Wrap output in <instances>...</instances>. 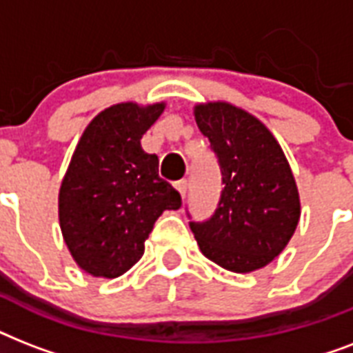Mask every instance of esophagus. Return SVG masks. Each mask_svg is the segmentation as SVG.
Instances as JSON below:
<instances>
[{"label":"esophagus","instance_id":"esophagus-1","mask_svg":"<svg viewBox=\"0 0 353 353\" xmlns=\"http://www.w3.org/2000/svg\"><path fill=\"white\" fill-rule=\"evenodd\" d=\"M176 188H177V192L181 194V198H185V194H187V188H188L187 179H181V181H177Z\"/></svg>","mask_w":353,"mask_h":353}]
</instances>
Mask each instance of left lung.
<instances>
[{
    "instance_id": "1",
    "label": "left lung",
    "mask_w": 353,
    "mask_h": 353,
    "mask_svg": "<svg viewBox=\"0 0 353 353\" xmlns=\"http://www.w3.org/2000/svg\"><path fill=\"white\" fill-rule=\"evenodd\" d=\"M221 170L220 203L207 221H190L205 256L251 273L284 251L301 218L295 177L265 124L229 102L194 108Z\"/></svg>"
}]
</instances>
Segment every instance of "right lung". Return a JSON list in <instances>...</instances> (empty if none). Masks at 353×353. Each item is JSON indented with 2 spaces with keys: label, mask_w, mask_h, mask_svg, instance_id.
Here are the masks:
<instances>
[{
  "label": "right lung",
  "mask_w": 353,
  "mask_h": 353,
  "mask_svg": "<svg viewBox=\"0 0 353 353\" xmlns=\"http://www.w3.org/2000/svg\"><path fill=\"white\" fill-rule=\"evenodd\" d=\"M165 102L106 108L82 133L58 194L63 241L80 269L117 279L141 260L144 241L165 210L181 196L159 177V159L141 139Z\"/></svg>",
  "instance_id": "add662e5"
}]
</instances>
